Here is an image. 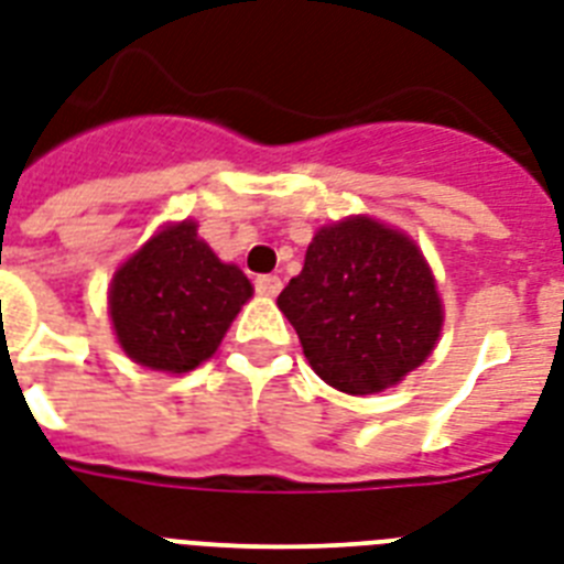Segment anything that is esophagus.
<instances>
[{
	"instance_id": "34e87169",
	"label": "esophagus",
	"mask_w": 564,
	"mask_h": 564,
	"mask_svg": "<svg viewBox=\"0 0 564 564\" xmlns=\"http://www.w3.org/2000/svg\"><path fill=\"white\" fill-rule=\"evenodd\" d=\"M254 290L260 292V295H265V299H274V295L283 290V283L278 274H260L254 281Z\"/></svg>"
}]
</instances>
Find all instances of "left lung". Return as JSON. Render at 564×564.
Instances as JSON below:
<instances>
[{
  "label": "left lung",
  "mask_w": 564,
  "mask_h": 564,
  "mask_svg": "<svg viewBox=\"0 0 564 564\" xmlns=\"http://www.w3.org/2000/svg\"><path fill=\"white\" fill-rule=\"evenodd\" d=\"M278 307L313 371L348 394L383 392L419 369L445 318L419 246L369 216L316 230Z\"/></svg>",
  "instance_id": "1"
}]
</instances>
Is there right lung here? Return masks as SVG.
<instances>
[{
  "mask_svg": "<svg viewBox=\"0 0 564 564\" xmlns=\"http://www.w3.org/2000/svg\"><path fill=\"white\" fill-rule=\"evenodd\" d=\"M195 221L166 225L119 265L108 310L122 351L154 371L184 375L216 354L251 281L198 239Z\"/></svg>",
  "mask_w": 564,
  "mask_h": 564,
  "instance_id": "right-lung-1",
  "label": "right lung"
}]
</instances>
